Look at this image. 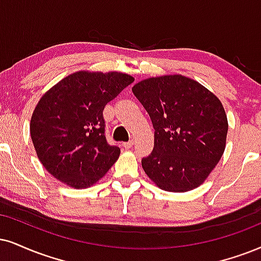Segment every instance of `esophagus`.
<instances>
[{
  "label": "esophagus",
  "mask_w": 261,
  "mask_h": 261,
  "mask_svg": "<svg viewBox=\"0 0 261 261\" xmlns=\"http://www.w3.org/2000/svg\"><path fill=\"white\" fill-rule=\"evenodd\" d=\"M133 144H134V141L133 140H129V141H128V143L122 144V146H123L125 150H128V149H130L132 146H133Z\"/></svg>",
  "instance_id": "obj_1"
}]
</instances>
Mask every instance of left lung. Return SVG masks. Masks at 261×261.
Returning a JSON list of instances; mask_svg holds the SVG:
<instances>
[{"instance_id": "obj_1", "label": "left lung", "mask_w": 261, "mask_h": 261, "mask_svg": "<svg viewBox=\"0 0 261 261\" xmlns=\"http://www.w3.org/2000/svg\"><path fill=\"white\" fill-rule=\"evenodd\" d=\"M132 92L155 129L152 153L141 161L151 181L169 192L203 184L226 146L229 123L219 98L180 73L149 77Z\"/></svg>"}]
</instances>
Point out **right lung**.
I'll return each mask as SVG.
<instances>
[{"label":"right lung","mask_w":261,"mask_h":261,"mask_svg":"<svg viewBox=\"0 0 261 261\" xmlns=\"http://www.w3.org/2000/svg\"><path fill=\"white\" fill-rule=\"evenodd\" d=\"M134 77L81 70L64 77L41 96L30 134L38 160L50 175L72 189L91 188L120 157L104 134L102 110Z\"/></svg>","instance_id":"right-lung-1"}]
</instances>
